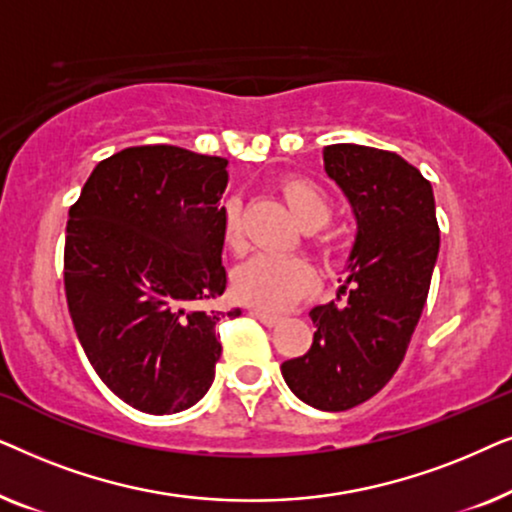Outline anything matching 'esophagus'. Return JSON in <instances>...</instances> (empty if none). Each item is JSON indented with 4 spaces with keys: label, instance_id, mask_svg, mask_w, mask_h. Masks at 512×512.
<instances>
[{
    "label": "esophagus",
    "instance_id": "esophagus-1",
    "mask_svg": "<svg viewBox=\"0 0 512 512\" xmlns=\"http://www.w3.org/2000/svg\"><path fill=\"white\" fill-rule=\"evenodd\" d=\"M251 317H256L258 321H261V324H265V326H277L279 321H282V317H277V314H268V312H261V310H254L251 312Z\"/></svg>",
    "mask_w": 512,
    "mask_h": 512
}]
</instances>
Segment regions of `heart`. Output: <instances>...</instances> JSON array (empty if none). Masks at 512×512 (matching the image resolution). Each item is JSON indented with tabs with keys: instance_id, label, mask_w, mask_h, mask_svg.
I'll use <instances>...</instances> for the list:
<instances>
[{
	"instance_id": "b5f03b06",
	"label": "heart",
	"mask_w": 512,
	"mask_h": 512,
	"mask_svg": "<svg viewBox=\"0 0 512 512\" xmlns=\"http://www.w3.org/2000/svg\"><path fill=\"white\" fill-rule=\"evenodd\" d=\"M279 193L291 207L300 226L305 230L324 228L333 216L328 195L310 179L286 177L279 181ZM223 242L230 249L242 247V209L237 200H228L221 209ZM317 286L312 265L296 256L258 254L233 272V293L244 305L265 312H284L305 298Z\"/></svg>"
}]
</instances>
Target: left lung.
I'll use <instances>...</instances> for the list:
<instances>
[{
    "label": "left lung",
    "mask_w": 512,
    "mask_h": 512,
    "mask_svg": "<svg viewBox=\"0 0 512 512\" xmlns=\"http://www.w3.org/2000/svg\"><path fill=\"white\" fill-rule=\"evenodd\" d=\"M324 170L356 219L340 279L345 303L314 307L310 352L284 361L282 375L303 403L342 412L375 396L401 366L429 296L440 230L431 184L398 153L333 144Z\"/></svg>",
    "instance_id": "obj_1"
}]
</instances>
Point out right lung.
<instances>
[{
  "instance_id": "add662e5",
  "label": "right lung",
  "mask_w": 512,
  "mask_h": 512,
  "mask_svg": "<svg viewBox=\"0 0 512 512\" xmlns=\"http://www.w3.org/2000/svg\"><path fill=\"white\" fill-rule=\"evenodd\" d=\"M226 167L170 144L130 146L97 163L69 209L76 335L100 380L149 415L191 408L214 382L223 312L207 305L226 291Z\"/></svg>"
}]
</instances>
